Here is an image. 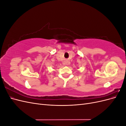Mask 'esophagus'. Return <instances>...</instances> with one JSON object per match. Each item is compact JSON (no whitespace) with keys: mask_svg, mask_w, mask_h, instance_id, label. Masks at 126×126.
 Masks as SVG:
<instances>
[{"mask_svg":"<svg viewBox=\"0 0 126 126\" xmlns=\"http://www.w3.org/2000/svg\"><path fill=\"white\" fill-rule=\"evenodd\" d=\"M64 63H65V64H66V65H67V64H68L69 63V61H68L67 60H65V62H64Z\"/></svg>","mask_w":126,"mask_h":126,"instance_id":"1","label":"esophagus"}]
</instances>
